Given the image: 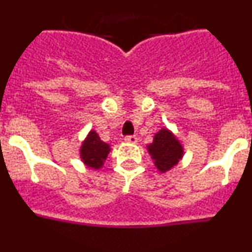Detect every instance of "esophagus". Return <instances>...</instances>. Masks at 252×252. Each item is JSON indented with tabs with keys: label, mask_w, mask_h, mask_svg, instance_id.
Wrapping results in <instances>:
<instances>
[{
	"label": "esophagus",
	"mask_w": 252,
	"mask_h": 252,
	"mask_svg": "<svg viewBox=\"0 0 252 252\" xmlns=\"http://www.w3.org/2000/svg\"><path fill=\"white\" fill-rule=\"evenodd\" d=\"M125 142H127V144H136L137 137L135 136V135H131V136H126V137H125Z\"/></svg>",
	"instance_id": "34e87169"
}]
</instances>
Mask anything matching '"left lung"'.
Masks as SVG:
<instances>
[{
    "instance_id": "8db88e82",
    "label": "left lung",
    "mask_w": 252,
    "mask_h": 252,
    "mask_svg": "<svg viewBox=\"0 0 252 252\" xmlns=\"http://www.w3.org/2000/svg\"><path fill=\"white\" fill-rule=\"evenodd\" d=\"M146 149L159 173L171 170L184 155V148L180 140L166 127H162L154 135L153 142L146 145Z\"/></svg>"
}]
</instances>
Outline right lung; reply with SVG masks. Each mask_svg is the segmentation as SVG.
I'll return each instance as SVG.
<instances>
[{"label":"right lung","mask_w":252,"mask_h":252,"mask_svg":"<svg viewBox=\"0 0 252 252\" xmlns=\"http://www.w3.org/2000/svg\"><path fill=\"white\" fill-rule=\"evenodd\" d=\"M110 151V145L102 141L98 133L94 130H91L86 139L82 141V145L79 148V158L87 168L98 170L103 168V164Z\"/></svg>","instance_id":"add662e5"}]
</instances>
